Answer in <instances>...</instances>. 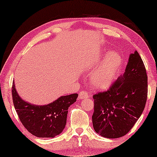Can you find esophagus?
<instances>
[{
    "label": "esophagus",
    "mask_w": 157,
    "mask_h": 157,
    "mask_svg": "<svg viewBox=\"0 0 157 157\" xmlns=\"http://www.w3.org/2000/svg\"><path fill=\"white\" fill-rule=\"evenodd\" d=\"M88 97V92H87L86 90H81L80 92H79L78 99H85V98H87Z\"/></svg>",
    "instance_id": "esophagus-1"
}]
</instances>
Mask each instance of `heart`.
Segmentation results:
<instances>
[{"label": "heart", "instance_id": "1", "mask_svg": "<svg viewBox=\"0 0 157 157\" xmlns=\"http://www.w3.org/2000/svg\"><path fill=\"white\" fill-rule=\"evenodd\" d=\"M122 62L121 56L115 51H110L105 55L100 67L90 76L92 86L97 89H105L110 86Z\"/></svg>", "mask_w": 157, "mask_h": 157}]
</instances>
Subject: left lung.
<instances>
[{"label": "left lung", "mask_w": 157, "mask_h": 157, "mask_svg": "<svg viewBox=\"0 0 157 157\" xmlns=\"http://www.w3.org/2000/svg\"><path fill=\"white\" fill-rule=\"evenodd\" d=\"M92 97L94 131L108 138L127 134L142 114L147 98V76L139 53L135 51L130 54L124 73L106 91Z\"/></svg>", "instance_id": "left-lung-1"}]
</instances>
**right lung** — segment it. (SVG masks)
Here are the masks:
<instances>
[{
  "instance_id": "1",
  "label": "right lung",
  "mask_w": 157,
  "mask_h": 157,
  "mask_svg": "<svg viewBox=\"0 0 157 157\" xmlns=\"http://www.w3.org/2000/svg\"><path fill=\"white\" fill-rule=\"evenodd\" d=\"M14 109L21 122L31 134L39 138H53L63 132L67 122L68 109L76 101L78 94L62 96L45 106H36L19 96L14 81L12 87Z\"/></svg>"
}]
</instances>
